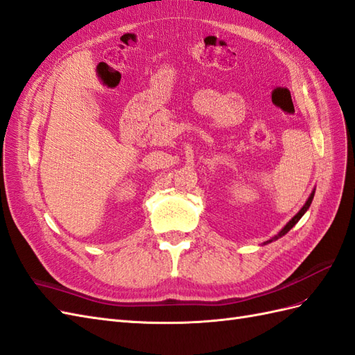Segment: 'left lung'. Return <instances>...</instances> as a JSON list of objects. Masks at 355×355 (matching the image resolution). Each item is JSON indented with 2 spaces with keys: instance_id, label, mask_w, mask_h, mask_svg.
I'll list each match as a JSON object with an SVG mask.
<instances>
[{
  "instance_id": "obj_1",
  "label": "left lung",
  "mask_w": 355,
  "mask_h": 355,
  "mask_svg": "<svg viewBox=\"0 0 355 355\" xmlns=\"http://www.w3.org/2000/svg\"><path fill=\"white\" fill-rule=\"evenodd\" d=\"M313 196H315V190H313V192L311 193V196L307 198V201H306V204L302 207V210H300V211L293 217V219H291V220L284 226V228H282V231H280L277 235H275V237H272V239H271V240H268V241H266L264 244H268V243L275 241V240H277V239H280V237H284V235H285L288 231H291V228H293V226H294L300 219H302L303 214L309 210V207H311V204H312V201H313Z\"/></svg>"
}]
</instances>
